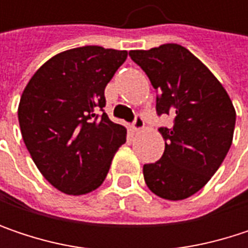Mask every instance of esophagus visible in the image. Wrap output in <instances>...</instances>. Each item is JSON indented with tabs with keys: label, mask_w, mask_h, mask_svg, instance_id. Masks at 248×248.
<instances>
[{
	"label": "esophagus",
	"mask_w": 248,
	"mask_h": 248,
	"mask_svg": "<svg viewBox=\"0 0 248 248\" xmlns=\"http://www.w3.org/2000/svg\"><path fill=\"white\" fill-rule=\"evenodd\" d=\"M143 126H145L143 116H142L140 113H138V115L135 116L133 122H132V127H133L135 130H140V129H143Z\"/></svg>",
	"instance_id": "34e87169"
}]
</instances>
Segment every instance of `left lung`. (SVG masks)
Listing matches in <instances>:
<instances>
[{
  "label": "left lung",
  "mask_w": 248,
  "mask_h": 248,
  "mask_svg": "<svg viewBox=\"0 0 248 248\" xmlns=\"http://www.w3.org/2000/svg\"><path fill=\"white\" fill-rule=\"evenodd\" d=\"M130 59L156 90V113L173 118L161 126L165 151L143 165L148 188L165 200H184L200 191L223 164L231 146L235 110L223 84L179 44L132 50Z\"/></svg>",
  "instance_id": "left-lung-1"
}]
</instances>
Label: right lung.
Segmentation results:
<instances>
[{
  "label": "right lung",
  "instance_id": "1",
  "mask_svg": "<svg viewBox=\"0 0 248 248\" xmlns=\"http://www.w3.org/2000/svg\"><path fill=\"white\" fill-rule=\"evenodd\" d=\"M127 51L84 46L44 63L25 86L18 122L25 146L44 178L69 195L102 185L126 127L105 113V87Z\"/></svg>",
  "mask_w": 248,
  "mask_h": 248
}]
</instances>
